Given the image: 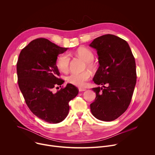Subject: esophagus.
Listing matches in <instances>:
<instances>
[{"mask_svg": "<svg viewBox=\"0 0 155 155\" xmlns=\"http://www.w3.org/2000/svg\"><path fill=\"white\" fill-rule=\"evenodd\" d=\"M78 90H79V91H80V92H81V91H86V89H85V88L80 87L79 89H78Z\"/></svg>", "mask_w": 155, "mask_h": 155, "instance_id": "esophagus-1", "label": "esophagus"}]
</instances>
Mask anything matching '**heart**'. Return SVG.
<instances>
[{
    "mask_svg": "<svg viewBox=\"0 0 155 155\" xmlns=\"http://www.w3.org/2000/svg\"><path fill=\"white\" fill-rule=\"evenodd\" d=\"M75 54L86 62V65L87 68L92 69L94 64L91 61L94 59L93 52L84 47H80L75 51ZM70 64V57L67 53L60 54L56 61V65L59 71L63 73H67L69 71ZM90 73L88 71H83L79 74H72L68 78V82L72 85L80 87H84L86 81L90 78Z\"/></svg>",
    "mask_w": 155,
    "mask_h": 155,
    "instance_id": "obj_1",
    "label": "heart"
}]
</instances>
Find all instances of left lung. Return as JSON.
<instances>
[{
  "label": "left lung",
  "mask_w": 155,
  "mask_h": 155,
  "mask_svg": "<svg viewBox=\"0 0 155 155\" xmlns=\"http://www.w3.org/2000/svg\"><path fill=\"white\" fill-rule=\"evenodd\" d=\"M90 46L97 51L99 64L93 81L102 86L92 89L96 97L91 112L99 120L111 121L130 104L136 84L135 59L127 42L112 34L94 39Z\"/></svg>",
  "instance_id": "obj_1"
}]
</instances>
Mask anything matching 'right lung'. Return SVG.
Masks as SVG:
<instances>
[{
	"mask_svg": "<svg viewBox=\"0 0 155 155\" xmlns=\"http://www.w3.org/2000/svg\"><path fill=\"white\" fill-rule=\"evenodd\" d=\"M68 49L46 38H37L21 50L17 62L18 85L26 104L35 116L49 123H60L67 117L69 102L78 93L69 83L54 91L64 82L58 77L57 58Z\"/></svg>",
	"mask_w": 155,
	"mask_h": 155,
	"instance_id": "right-lung-1",
	"label": "right lung"
}]
</instances>
